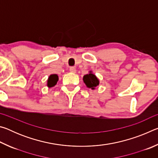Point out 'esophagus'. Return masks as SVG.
Wrapping results in <instances>:
<instances>
[{
    "label": "esophagus",
    "instance_id": "esophagus-1",
    "mask_svg": "<svg viewBox=\"0 0 158 158\" xmlns=\"http://www.w3.org/2000/svg\"><path fill=\"white\" fill-rule=\"evenodd\" d=\"M69 71L73 73H76V68H74V67H70L69 68Z\"/></svg>",
    "mask_w": 158,
    "mask_h": 158
}]
</instances>
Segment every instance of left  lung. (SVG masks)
<instances>
[{"instance_id":"1","label":"left lung","mask_w":158,"mask_h":158,"mask_svg":"<svg viewBox=\"0 0 158 158\" xmlns=\"http://www.w3.org/2000/svg\"><path fill=\"white\" fill-rule=\"evenodd\" d=\"M84 81L87 85V87L91 88V89H94L95 87L97 86L99 84V80L95 74L90 73L89 74H85L84 76Z\"/></svg>"}]
</instances>
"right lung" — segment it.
Masks as SVG:
<instances>
[{"mask_svg":"<svg viewBox=\"0 0 158 158\" xmlns=\"http://www.w3.org/2000/svg\"><path fill=\"white\" fill-rule=\"evenodd\" d=\"M58 80V77L57 74H52L49 77L47 81V85L49 87H52L56 84V83Z\"/></svg>","mask_w":158,"mask_h":158,"instance_id":"1","label":"right lung"}]
</instances>
